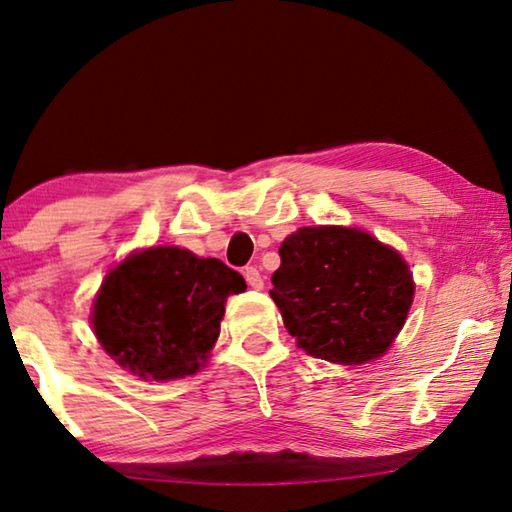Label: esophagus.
I'll return each instance as SVG.
<instances>
[{"instance_id": "1", "label": "esophagus", "mask_w": 512, "mask_h": 512, "mask_svg": "<svg viewBox=\"0 0 512 512\" xmlns=\"http://www.w3.org/2000/svg\"><path fill=\"white\" fill-rule=\"evenodd\" d=\"M244 277H246V282H248L250 289H257V291L264 289L262 273H259L255 266H246V268H244Z\"/></svg>"}]
</instances>
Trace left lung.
I'll return each mask as SVG.
<instances>
[{
	"mask_svg": "<svg viewBox=\"0 0 512 512\" xmlns=\"http://www.w3.org/2000/svg\"><path fill=\"white\" fill-rule=\"evenodd\" d=\"M280 259L271 298L298 348L343 366L391 348L415 291L395 248L357 228L316 225L284 239Z\"/></svg>",
	"mask_w": 512,
	"mask_h": 512,
	"instance_id": "obj_1",
	"label": "left lung"
}]
</instances>
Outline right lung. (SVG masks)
I'll return each instance as SVG.
<instances>
[{"label": "right lung", "instance_id": "obj_1", "mask_svg": "<svg viewBox=\"0 0 512 512\" xmlns=\"http://www.w3.org/2000/svg\"><path fill=\"white\" fill-rule=\"evenodd\" d=\"M246 280L221 259L178 246L126 257L94 298V334L121 368L142 379H178L205 366L221 332L225 300Z\"/></svg>", "mask_w": 512, "mask_h": 512}]
</instances>
